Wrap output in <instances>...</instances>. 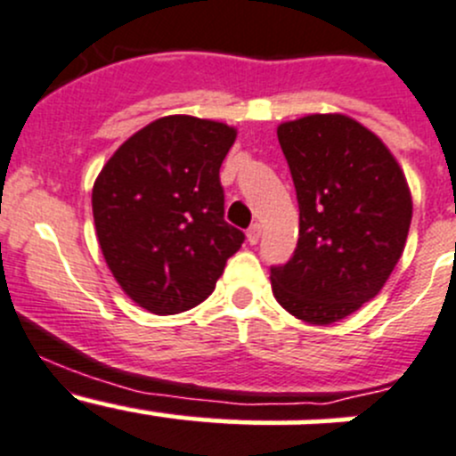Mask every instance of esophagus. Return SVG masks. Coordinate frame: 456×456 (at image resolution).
<instances>
[{
    "label": "esophagus",
    "mask_w": 456,
    "mask_h": 456,
    "mask_svg": "<svg viewBox=\"0 0 456 456\" xmlns=\"http://www.w3.org/2000/svg\"><path fill=\"white\" fill-rule=\"evenodd\" d=\"M246 237H248V243H250V246L259 243V237H261V226H259V224H252V226L248 228Z\"/></svg>",
    "instance_id": "1"
}]
</instances>
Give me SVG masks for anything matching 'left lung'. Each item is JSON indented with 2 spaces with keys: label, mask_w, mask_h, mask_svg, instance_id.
Here are the masks:
<instances>
[{
  "label": "left lung",
  "mask_w": 456,
  "mask_h": 456,
  "mask_svg": "<svg viewBox=\"0 0 456 456\" xmlns=\"http://www.w3.org/2000/svg\"><path fill=\"white\" fill-rule=\"evenodd\" d=\"M299 201V241L270 268L273 295L292 317L330 326L381 292L401 259L412 195L395 155L341 112L277 126Z\"/></svg>",
  "instance_id": "obj_1"
}]
</instances>
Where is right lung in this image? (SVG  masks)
I'll use <instances>...</instances> for the list:
<instances>
[{
	"label": "right lung",
	"instance_id": "1",
	"mask_svg": "<svg viewBox=\"0 0 456 456\" xmlns=\"http://www.w3.org/2000/svg\"><path fill=\"white\" fill-rule=\"evenodd\" d=\"M237 128L168 115L126 139L93 186L99 248L137 305L177 314L200 305L243 232L224 219L219 168Z\"/></svg>",
	"mask_w": 456,
	"mask_h": 456
}]
</instances>
